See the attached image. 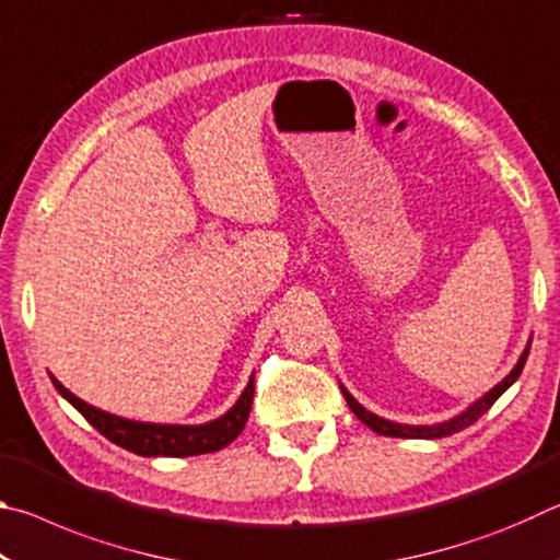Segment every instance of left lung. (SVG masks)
<instances>
[{"mask_svg": "<svg viewBox=\"0 0 560 560\" xmlns=\"http://www.w3.org/2000/svg\"><path fill=\"white\" fill-rule=\"evenodd\" d=\"M528 348H530V340L524 348V353L518 355V363L511 368V373L501 381L499 385L491 387L489 393H485L479 397V400H474L467 410H462L459 415L450 417V420L444 422H438V424H402V422H393V420H385V417H377L375 412L365 410L363 405H360L353 395H350L343 385H340V393H343L346 402L350 410H353V415L358 417L360 422L368 424L373 432L377 434H385V438H402V440H440V438H450V434L459 432L464 428H469V424H474L479 420L481 415H485L491 405H494L501 395H504L511 385H514L518 381L521 371H524L526 365V358H528Z\"/></svg>", "mask_w": 560, "mask_h": 560, "instance_id": "left-lung-1", "label": "left lung"}]
</instances>
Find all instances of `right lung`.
Listing matches in <instances>:
<instances>
[{"instance_id": "add662e5", "label": "right lung", "mask_w": 560, "mask_h": 560, "mask_svg": "<svg viewBox=\"0 0 560 560\" xmlns=\"http://www.w3.org/2000/svg\"><path fill=\"white\" fill-rule=\"evenodd\" d=\"M51 383L61 397H66L75 410L96 428L103 438H108L113 444L128 450L140 457H192V454H210L226 447V444L240 438L244 430L246 417L252 410L254 400V377L246 383L244 393L240 395L230 410L205 424H158V422H138L126 420V417L110 415L98 410L81 397H75L69 387H63L51 375Z\"/></svg>"}]
</instances>
